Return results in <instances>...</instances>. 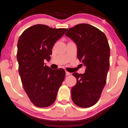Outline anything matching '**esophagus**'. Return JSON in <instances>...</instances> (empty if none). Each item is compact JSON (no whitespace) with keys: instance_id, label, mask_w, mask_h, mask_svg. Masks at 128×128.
Listing matches in <instances>:
<instances>
[{"instance_id":"1","label":"esophagus","mask_w":128,"mask_h":128,"mask_svg":"<svg viewBox=\"0 0 128 128\" xmlns=\"http://www.w3.org/2000/svg\"><path fill=\"white\" fill-rule=\"evenodd\" d=\"M66 76H69V75H70V73H69V72H67V71H66Z\"/></svg>"}]
</instances>
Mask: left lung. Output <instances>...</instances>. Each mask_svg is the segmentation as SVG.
Listing matches in <instances>:
<instances>
[{
    "mask_svg": "<svg viewBox=\"0 0 128 128\" xmlns=\"http://www.w3.org/2000/svg\"><path fill=\"white\" fill-rule=\"evenodd\" d=\"M77 44V58L86 66L84 74L73 73L76 85L71 96L76 105L82 108L94 106L100 98L110 68V48L104 33L88 24H80L65 34Z\"/></svg>",
    "mask_w": 128,
    "mask_h": 128,
    "instance_id": "1",
    "label": "left lung"
}]
</instances>
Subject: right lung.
<instances>
[{
  "instance_id": "obj_1",
  "label": "right lung",
  "mask_w": 128,
  "mask_h": 128,
  "mask_svg": "<svg viewBox=\"0 0 128 128\" xmlns=\"http://www.w3.org/2000/svg\"><path fill=\"white\" fill-rule=\"evenodd\" d=\"M68 29L51 28L37 24L23 32L17 43L18 72L24 89L38 107L51 106L66 76L63 69H52L44 64L51 59L55 43Z\"/></svg>"
}]
</instances>
